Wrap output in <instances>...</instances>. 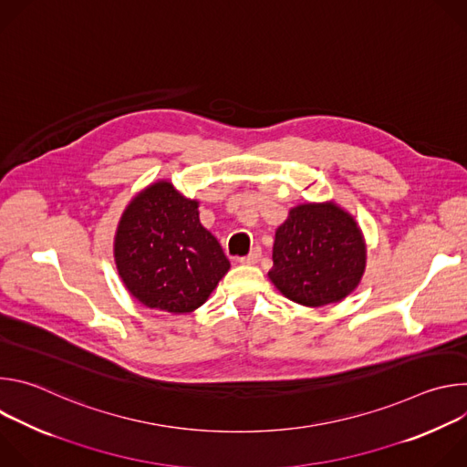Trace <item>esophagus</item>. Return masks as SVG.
I'll return each mask as SVG.
<instances>
[{
  "label": "esophagus",
  "instance_id": "esophagus-1",
  "mask_svg": "<svg viewBox=\"0 0 467 467\" xmlns=\"http://www.w3.org/2000/svg\"><path fill=\"white\" fill-rule=\"evenodd\" d=\"M260 254H262L260 247H253L247 256H242V258H240V262H242V264H247V265H253V264H256V262L260 260Z\"/></svg>",
  "mask_w": 467,
  "mask_h": 467
}]
</instances>
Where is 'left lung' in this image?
<instances>
[{
    "label": "left lung",
    "mask_w": 467,
    "mask_h": 467,
    "mask_svg": "<svg viewBox=\"0 0 467 467\" xmlns=\"http://www.w3.org/2000/svg\"><path fill=\"white\" fill-rule=\"evenodd\" d=\"M275 288L290 301L317 308L338 303L357 290L368 249L364 234L346 209L335 202L303 203L290 209L275 231Z\"/></svg>",
    "instance_id": "8db88e82"
}]
</instances>
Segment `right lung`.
Listing matches in <instances>:
<instances>
[{
  "label": "right lung",
  "instance_id": "right-lung-1",
  "mask_svg": "<svg viewBox=\"0 0 467 467\" xmlns=\"http://www.w3.org/2000/svg\"><path fill=\"white\" fill-rule=\"evenodd\" d=\"M199 202L161 179L125 207L114 234L116 270L148 308L188 314L202 306L231 262L199 222Z\"/></svg>",
  "mask_w": 467,
  "mask_h": 467
}]
</instances>
